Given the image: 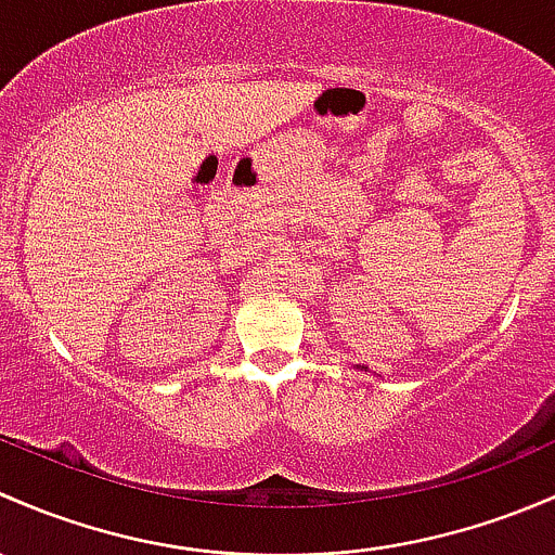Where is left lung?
Listing matches in <instances>:
<instances>
[{
	"label": "left lung",
	"mask_w": 555,
	"mask_h": 555,
	"mask_svg": "<svg viewBox=\"0 0 555 555\" xmlns=\"http://www.w3.org/2000/svg\"><path fill=\"white\" fill-rule=\"evenodd\" d=\"M361 371H365V369H361Z\"/></svg>",
	"instance_id": "left-lung-1"
}]
</instances>
